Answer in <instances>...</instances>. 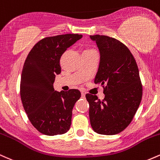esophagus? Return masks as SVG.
<instances>
[{
	"label": "esophagus",
	"instance_id": "obj_1",
	"mask_svg": "<svg viewBox=\"0 0 160 160\" xmlns=\"http://www.w3.org/2000/svg\"><path fill=\"white\" fill-rule=\"evenodd\" d=\"M81 95H82V97H83V98H84V97H85V93L81 92Z\"/></svg>",
	"mask_w": 160,
	"mask_h": 160
}]
</instances>
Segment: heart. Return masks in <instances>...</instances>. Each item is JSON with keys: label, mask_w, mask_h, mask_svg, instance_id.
Wrapping results in <instances>:
<instances>
[{"label": "heart", "mask_w": 160, "mask_h": 160, "mask_svg": "<svg viewBox=\"0 0 160 160\" xmlns=\"http://www.w3.org/2000/svg\"><path fill=\"white\" fill-rule=\"evenodd\" d=\"M92 52H96V50H95V49L93 48H86L83 50V52H82V54L83 53H92Z\"/></svg>", "instance_id": "b5f03b06"}]
</instances>
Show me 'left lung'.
Wrapping results in <instances>:
<instances>
[{
  "label": "left lung",
  "instance_id": "left-lung-1",
  "mask_svg": "<svg viewBox=\"0 0 160 160\" xmlns=\"http://www.w3.org/2000/svg\"><path fill=\"white\" fill-rule=\"evenodd\" d=\"M100 52L95 83L104 88L102 101L86 94L89 120L95 132L112 135L130 124L142 98L139 71L129 49L118 40L104 35H90Z\"/></svg>",
  "mask_w": 160,
  "mask_h": 160
}]
</instances>
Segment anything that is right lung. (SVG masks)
<instances>
[{
  "mask_svg": "<svg viewBox=\"0 0 160 160\" xmlns=\"http://www.w3.org/2000/svg\"><path fill=\"white\" fill-rule=\"evenodd\" d=\"M82 37L66 34L43 38L25 59L20 82L22 102L33 126L43 135H62L71 126L73 108L81 93L78 89L57 92L53 82L61 73L62 55Z\"/></svg>",
  "mask_w": 160,
  "mask_h": 160,
  "instance_id": "1",
  "label": "right lung"
}]
</instances>
